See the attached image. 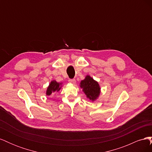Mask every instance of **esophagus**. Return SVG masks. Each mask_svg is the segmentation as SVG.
<instances>
[{"mask_svg":"<svg viewBox=\"0 0 152 152\" xmlns=\"http://www.w3.org/2000/svg\"><path fill=\"white\" fill-rule=\"evenodd\" d=\"M69 83L72 84H75L76 83V80L75 79H70L68 80Z\"/></svg>","mask_w":152,"mask_h":152,"instance_id":"1","label":"esophagus"}]
</instances>
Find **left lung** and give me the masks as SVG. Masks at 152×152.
Masks as SVG:
<instances>
[{"mask_svg":"<svg viewBox=\"0 0 152 152\" xmlns=\"http://www.w3.org/2000/svg\"><path fill=\"white\" fill-rule=\"evenodd\" d=\"M80 87L82 89L87 98L92 102H94L99 96L100 86L97 81L94 80L90 75H86L84 80H81Z\"/></svg>","mask_w":152,"mask_h":152,"instance_id":"1","label":"left lung"}]
</instances>
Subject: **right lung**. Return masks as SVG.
<instances>
[{
    "instance_id": "add662e5",
    "label": "right lung",
    "mask_w": 152,
    "mask_h": 152,
    "mask_svg": "<svg viewBox=\"0 0 152 152\" xmlns=\"http://www.w3.org/2000/svg\"><path fill=\"white\" fill-rule=\"evenodd\" d=\"M62 87V83H59L56 80H52L50 82L49 86L47 88L46 91V96H50L52 95L55 92H58L61 89Z\"/></svg>"
}]
</instances>
